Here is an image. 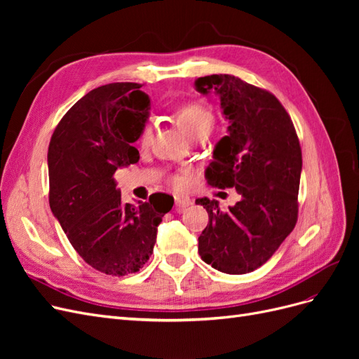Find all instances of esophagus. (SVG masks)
<instances>
[{
	"label": "esophagus",
	"instance_id": "obj_1",
	"mask_svg": "<svg viewBox=\"0 0 359 359\" xmlns=\"http://www.w3.org/2000/svg\"><path fill=\"white\" fill-rule=\"evenodd\" d=\"M191 205V199L186 194H175V208L178 212H181L184 208Z\"/></svg>",
	"mask_w": 359,
	"mask_h": 359
}]
</instances>
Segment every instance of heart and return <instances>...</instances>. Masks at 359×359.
Instances as JSON below:
<instances>
[{
	"label": "heart",
	"instance_id": "obj_1",
	"mask_svg": "<svg viewBox=\"0 0 359 359\" xmlns=\"http://www.w3.org/2000/svg\"><path fill=\"white\" fill-rule=\"evenodd\" d=\"M177 121L180 127L186 132L189 136L199 132V130H210L212 124V114L205 104L199 102H190L186 104H181L177 109ZM153 140V127L151 124H145L140 130L139 135V144L142 147H148ZM177 186H182L186 180L182 177H177L173 180Z\"/></svg>",
	"mask_w": 359,
	"mask_h": 359
}]
</instances>
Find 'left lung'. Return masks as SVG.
Returning <instances> with one entry per match:
<instances>
[{
	"label": "left lung",
	"instance_id": "8db88e82",
	"mask_svg": "<svg viewBox=\"0 0 359 359\" xmlns=\"http://www.w3.org/2000/svg\"><path fill=\"white\" fill-rule=\"evenodd\" d=\"M201 94L214 91L229 127L205 170L208 184L235 187L241 201L229 211L219 202L196 199L210 222L199 236L203 262L226 274H247L262 266L298 220L302 169L299 140L286 109L274 94L232 74L199 78Z\"/></svg>",
	"mask_w": 359,
	"mask_h": 359
}]
</instances>
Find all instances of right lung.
Returning <instances> with one entry per match:
<instances>
[{
  "instance_id": "right-lung-1",
  "label": "right lung",
  "mask_w": 359,
  "mask_h": 359,
  "mask_svg": "<svg viewBox=\"0 0 359 359\" xmlns=\"http://www.w3.org/2000/svg\"><path fill=\"white\" fill-rule=\"evenodd\" d=\"M140 83L99 86L61 118L48 149L49 205L86 264L107 276L137 273L153 255L157 226L170 211L169 194L137 206L124 203L114 173L133 165L149 111Z\"/></svg>"
}]
</instances>
